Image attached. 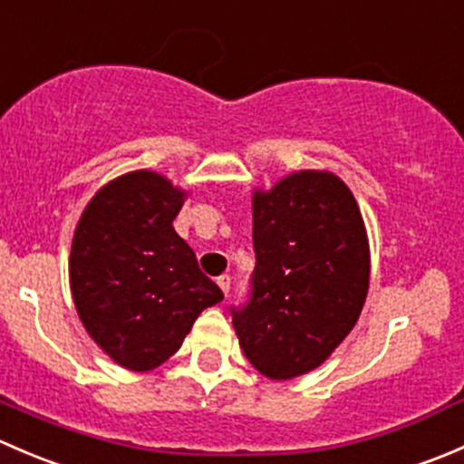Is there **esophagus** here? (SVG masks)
<instances>
[{
  "instance_id": "obj_1",
  "label": "esophagus",
  "mask_w": 464,
  "mask_h": 464,
  "mask_svg": "<svg viewBox=\"0 0 464 464\" xmlns=\"http://www.w3.org/2000/svg\"><path fill=\"white\" fill-rule=\"evenodd\" d=\"M218 285H219V289H222L224 294H228V289H231V276H228V274L218 276Z\"/></svg>"
}]
</instances>
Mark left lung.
Masks as SVG:
<instances>
[{"instance_id": "left-lung-1", "label": "left lung", "mask_w": 464, "mask_h": 464, "mask_svg": "<svg viewBox=\"0 0 464 464\" xmlns=\"http://www.w3.org/2000/svg\"><path fill=\"white\" fill-rule=\"evenodd\" d=\"M249 298L231 307L240 348L269 379L321 366L362 314L371 278L353 193L330 172L303 170L254 195Z\"/></svg>"}]
</instances>
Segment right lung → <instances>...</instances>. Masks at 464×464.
Wrapping results in <instances>:
<instances>
[{"instance_id":"obj_1","label":"right lung","mask_w":464,"mask_h":464,"mask_svg":"<svg viewBox=\"0 0 464 464\" xmlns=\"http://www.w3.org/2000/svg\"><path fill=\"white\" fill-rule=\"evenodd\" d=\"M184 193L150 170L110 181L87 204L69 260L73 303L92 339L123 368L152 371L195 319L224 298L172 219Z\"/></svg>"}]
</instances>
